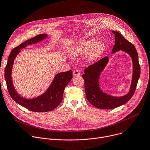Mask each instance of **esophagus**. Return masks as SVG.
Instances as JSON below:
<instances>
[{
  "label": "esophagus",
  "instance_id": "34e87169",
  "mask_svg": "<svg viewBox=\"0 0 150 150\" xmlns=\"http://www.w3.org/2000/svg\"><path fill=\"white\" fill-rule=\"evenodd\" d=\"M80 71L78 69H75L73 71V75L74 76H79L80 75Z\"/></svg>",
  "mask_w": 150,
  "mask_h": 150
}]
</instances>
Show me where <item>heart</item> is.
<instances>
[{"label": "heart", "instance_id": "1", "mask_svg": "<svg viewBox=\"0 0 150 150\" xmlns=\"http://www.w3.org/2000/svg\"><path fill=\"white\" fill-rule=\"evenodd\" d=\"M105 45L102 42H96L93 39H86L79 41L69 51L72 57H79L88 54V59L89 61H93L97 59L104 51Z\"/></svg>", "mask_w": 150, "mask_h": 150}]
</instances>
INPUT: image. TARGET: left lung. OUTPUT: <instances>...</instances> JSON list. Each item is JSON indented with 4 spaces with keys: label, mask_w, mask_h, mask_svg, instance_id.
<instances>
[{
    "label": "left lung",
    "mask_w": 150,
    "mask_h": 150,
    "mask_svg": "<svg viewBox=\"0 0 150 150\" xmlns=\"http://www.w3.org/2000/svg\"><path fill=\"white\" fill-rule=\"evenodd\" d=\"M115 35V45L112 53L123 51L132 59L133 73L131 85L128 93L122 96H113L104 92L99 88V78L109 61L105 57L84 70L82 77L85 81V91L87 100L94 107L103 110L114 109L126 104L133 96L140 76V66L137 50L131 42L125 39L118 32L112 30Z\"/></svg>",
    "instance_id": "obj_1"
}]
</instances>
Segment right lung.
Segmentation results:
<instances>
[{"instance_id":"1","label":"right lung","mask_w":150,"mask_h":150,"mask_svg":"<svg viewBox=\"0 0 150 150\" xmlns=\"http://www.w3.org/2000/svg\"><path fill=\"white\" fill-rule=\"evenodd\" d=\"M46 34L38 35L26 40L15 47L8 57V63L5 70V78L9 93L13 100L20 105L28 110L36 112H45L56 108L62 102L65 86L72 78V71L58 73L55 76L52 83L42 95L32 99L21 97L14 88L12 79V70L15 59L21 52V49L26 46L39 42L45 39Z\"/></svg>"}]
</instances>
